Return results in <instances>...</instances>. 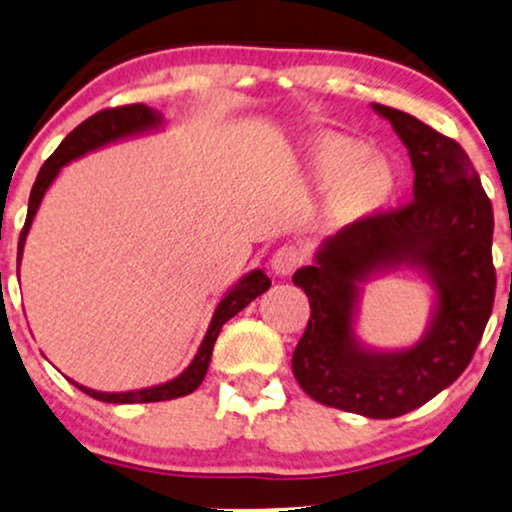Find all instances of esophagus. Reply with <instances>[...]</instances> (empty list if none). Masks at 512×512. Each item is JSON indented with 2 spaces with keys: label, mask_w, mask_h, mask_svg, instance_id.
I'll use <instances>...</instances> for the list:
<instances>
[{
  "label": "esophagus",
  "mask_w": 512,
  "mask_h": 512,
  "mask_svg": "<svg viewBox=\"0 0 512 512\" xmlns=\"http://www.w3.org/2000/svg\"><path fill=\"white\" fill-rule=\"evenodd\" d=\"M300 263H303V251L293 247V244H284V247H279L270 261L272 272H275L277 277H289Z\"/></svg>",
  "instance_id": "obj_1"
}]
</instances>
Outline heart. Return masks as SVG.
I'll use <instances>...</instances> for the list:
<instances>
[{"instance_id": "obj_1", "label": "heart", "mask_w": 512, "mask_h": 512, "mask_svg": "<svg viewBox=\"0 0 512 512\" xmlns=\"http://www.w3.org/2000/svg\"><path fill=\"white\" fill-rule=\"evenodd\" d=\"M356 156H359V146L338 144V146H333V149L319 153L317 160H319V165H324V167H342ZM387 179H389V174L380 163H368L359 174V188L363 193L375 195V193H380L384 186H387Z\"/></svg>"}]
</instances>
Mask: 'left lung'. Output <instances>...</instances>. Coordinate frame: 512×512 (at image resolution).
<instances>
[{"label":"left lung","instance_id":"1","mask_svg":"<svg viewBox=\"0 0 512 512\" xmlns=\"http://www.w3.org/2000/svg\"><path fill=\"white\" fill-rule=\"evenodd\" d=\"M373 111L408 149L415 200L349 223L296 270L293 284L310 298L312 317L291 368L314 401L391 419L438 396L473 359L494 305V212L454 139L405 111L382 104ZM394 269L419 271L432 284L430 324L410 348H368L355 335L362 286Z\"/></svg>","mask_w":512,"mask_h":512}]
</instances>
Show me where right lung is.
I'll list each match as a JSON object with an SVG mask.
<instances>
[{"instance_id": "1", "label": "right lung", "mask_w": 512, "mask_h": 512, "mask_svg": "<svg viewBox=\"0 0 512 512\" xmlns=\"http://www.w3.org/2000/svg\"><path fill=\"white\" fill-rule=\"evenodd\" d=\"M163 125H165V116L160 114V111L146 107V104H128V107L104 109L100 114L90 116L88 121H83L79 128L69 132V135L62 139L58 149H55L53 156L46 160L44 167H41L37 174V181H34L32 186L27 219L18 240V265H20V258H23L27 233H30L34 216L39 212L41 200H44L46 191L51 188L62 167L69 165L76 158L86 156L90 151L102 149V146L123 142V139H130V137L146 135V132L160 130ZM270 284H272L270 277L265 275L263 270H251L249 275H244L240 279V282L230 286V289L223 293L219 305H216L205 338L200 342L198 354L193 356V361L188 363L184 373H179L174 380L151 384V387H142V389H130V391H97V389L83 387V384L74 380L69 382H72L74 387H79L83 394L93 396L97 401H104V403H158V401H172V398L193 394V391L202 384V380H205L209 361H212L214 342L219 338L223 324H226L228 319H233L237 312H242L251 300H256L261 293L268 291Z\"/></svg>"}]
</instances>
